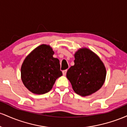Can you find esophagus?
<instances>
[{
    "mask_svg": "<svg viewBox=\"0 0 127 127\" xmlns=\"http://www.w3.org/2000/svg\"><path fill=\"white\" fill-rule=\"evenodd\" d=\"M67 71V70H64L63 71V74L64 76H65V75H66Z\"/></svg>",
    "mask_w": 127,
    "mask_h": 127,
    "instance_id": "obj_1",
    "label": "esophagus"
}]
</instances>
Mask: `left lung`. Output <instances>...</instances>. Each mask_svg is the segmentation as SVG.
Returning <instances> with one entry per match:
<instances>
[{
	"label": "left lung",
	"instance_id": "left-lung-1",
	"mask_svg": "<svg viewBox=\"0 0 127 127\" xmlns=\"http://www.w3.org/2000/svg\"><path fill=\"white\" fill-rule=\"evenodd\" d=\"M75 64L68 68L66 76L73 91L85 97L101 88L106 76V69L100 57L87 48L79 49L75 54Z\"/></svg>",
	"mask_w": 127,
	"mask_h": 127
}]
</instances>
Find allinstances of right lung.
Segmentation results:
<instances>
[{"instance_id": "right-lung-1", "label": "right lung", "mask_w": 127, "mask_h": 127, "mask_svg": "<svg viewBox=\"0 0 127 127\" xmlns=\"http://www.w3.org/2000/svg\"><path fill=\"white\" fill-rule=\"evenodd\" d=\"M54 54L50 45H40L26 57L22 64V82L33 94L49 92L57 79L63 75L59 60L53 57Z\"/></svg>"}]
</instances>
